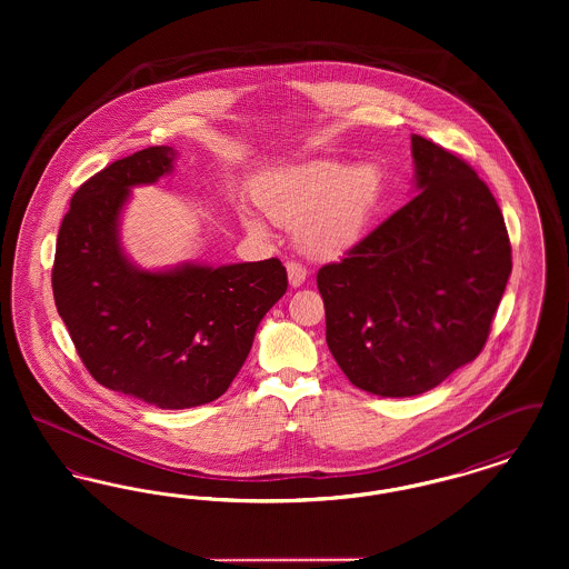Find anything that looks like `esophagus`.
Here are the masks:
<instances>
[{
  "instance_id": "esophagus-1",
  "label": "esophagus",
  "mask_w": 569,
  "mask_h": 569,
  "mask_svg": "<svg viewBox=\"0 0 569 569\" xmlns=\"http://www.w3.org/2000/svg\"><path fill=\"white\" fill-rule=\"evenodd\" d=\"M286 269H288V279H290V286H292V288H298V286L305 283L307 269H305L300 262H288Z\"/></svg>"
}]
</instances>
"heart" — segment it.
<instances>
[{
    "mask_svg": "<svg viewBox=\"0 0 569 569\" xmlns=\"http://www.w3.org/2000/svg\"><path fill=\"white\" fill-rule=\"evenodd\" d=\"M383 196L376 163L311 162L260 177L253 200L281 226H297V241L309 256L332 260L362 241ZM244 228L258 237L264 223L241 211Z\"/></svg>",
    "mask_w": 569,
    "mask_h": 569,
    "instance_id": "1",
    "label": "heart"
}]
</instances>
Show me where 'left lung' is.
I'll use <instances>...</instances> for the list:
<instances>
[{
	"mask_svg": "<svg viewBox=\"0 0 569 569\" xmlns=\"http://www.w3.org/2000/svg\"><path fill=\"white\" fill-rule=\"evenodd\" d=\"M420 191L318 271L326 343L356 388L416 397L487 343L512 272L506 221L469 163L411 136Z\"/></svg>",
	"mask_w": 569,
	"mask_h": 569,
	"instance_id": "left-lung-1",
	"label": "left lung"
}]
</instances>
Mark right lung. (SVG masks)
<instances>
[{
    "mask_svg": "<svg viewBox=\"0 0 569 569\" xmlns=\"http://www.w3.org/2000/svg\"><path fill=\"white\" fill-rule=\"evenodd\" d=\"M174 160L172 147H149L84 181L61 221L53 267L54 305L87 371L160 409L219 399L288 290L277 258L162 271L128 258L119 223L130 191L170 174Z\"/></svg>",
    "mask_w": 569,
    "mask_h": 569,
    "instance_id": "add662e5",
    "label": "right lung"
}]
</instances>
